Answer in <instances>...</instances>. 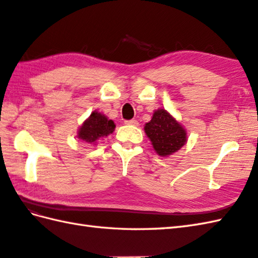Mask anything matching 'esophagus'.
<instances>
[{
  "instance_id": "1",
  "label": "esophagus",
  "mask_w": 258,
  "mask_h": 258,
  "mask_svg": "<svg viewBox=\"0 0 258 258\" xmlns=\"http://www.w3.org/2000/svg\"><path fill=\"white\" fill-rule=\"evenodd\" d=\"M126 124H128V125H134V126H138L139 125V122L136 119H131V120H126L125 122Z\"/></svg>"
}]
</instances>
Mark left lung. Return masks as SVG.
I'll return each instance as SVG.
<instances>
[{
    "mask_svg": "<svg viewBox=\"0 0 258 258\" xmlns=\"http://www.w3.org/2000/svg\"><path fill=\"white\" fill-rule=\"evenodd\" d=\"M153 149L160 156L166 157L179 151L187 142V133L176 118L166 109L158 108L144 126Z\"/></svg>",
    "mask_w": 258,
    "mask_h": 258,
    "instance_id": "8db88e82",
    "label": "left lung"
}]
</instances>
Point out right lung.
Segmentation results:
<instances>
[{"mask_svg": "<svg viewBox=\"0 0 258 258\" xmlns=\"http://www.w3.org/2000/svg\"><path fill=\"white\" fill-rule=\"evenodd\" d=\"M115 131V124L112 119H108L103 113L93 111L78 131V139L92 145H96V142L106 138Z\"/></svg>", "mask_w": 258, "mask_h": 258, "instance_id": "obj_1", "label": "right lung"}]
</instances>
